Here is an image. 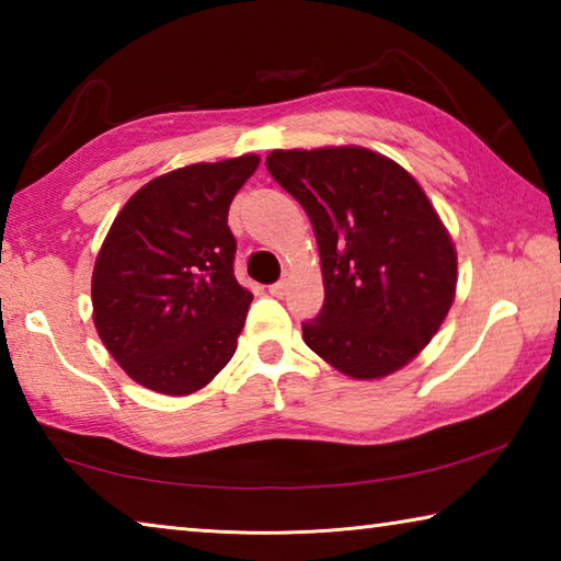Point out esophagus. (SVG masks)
<instances>
[{
  "mask_svg": "<svg viewBox=\"0 0 561 561\" xmlns=\"http://www.w3.org/2000/svg\"><path fill=\"white\" fill-rule=\"evenodd\" d=\"M270 294L272 297H284V294H287V279H279V282H274V284H270Z\"/></svg>",
  "mask_w": 561,
  "mask_h": 561,
  "instance_id": "1",
  "label": "esophagus"
}]
</instances>
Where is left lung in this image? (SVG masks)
Returning <instances> with one entry per match:
<instances>
[{"mask_svg": "<svg viewBox=\"0 0 561 561\" xmlns=\"http://www.w3.org/2000/svg\"><path fill=\"white\" fill-rule=\"evenodd\" d=\"M272 178L314 227L324 307L307 346L358 381L403 368L438 334L458 284L450 232L415 178L360 146L272 150Z\"/></svg>", "mask_w": 561, "mask_h": 561, "instance_id": "1", "label": "left lung"}]
</instances>
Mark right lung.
Returning <instances> with one entry per match:
<instances>
[{
	"instance_id": "1",
	"label": "right lung",
	"mask_w": 561,
	"mask_h": 561,
	"mask_svg": "<svg viewBox=\"0 0 561 561\" xmlns=\"http://www.w3.org/2000/svg\"><path fill=\"white\" fill-rule=\"evenodd\" d=\"M260 156L153 178L116 215L93 264V324L133 381L201 391L234 356L252 291L234 279L227 213Z\"/></svg>"
}]
</instances>
